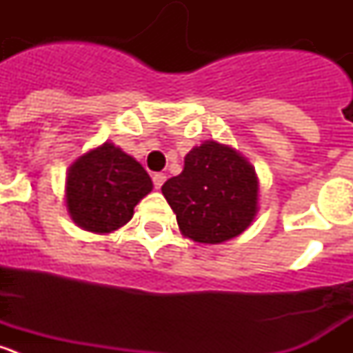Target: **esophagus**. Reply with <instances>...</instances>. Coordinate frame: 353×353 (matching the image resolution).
Here are the masks:
<instances>
[{"label": "esophagus", "mask_w": 353, "mask_h": 353, "mask_svg": "<svg viewBox=\"0 0 353 353\" xmlns=\"http://www.w3.org/2000/svg\"><path fill=\"white\" fill-rule=\"evenodd\" d=\"M152 180H154L155 189H161V187L164 185V182H166V174H164V173H155L154 176H152Z\"/></svg>", "instance_id": "obj_1"}]
</instances>
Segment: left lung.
Returning a JSON list of instances; mask_svg holds the SVG:
<instances>
[{
	"mask_svg": "<svg viewBox=\"0 0 353 353\" xmlns=\"http://www.w3.org/2000/svg\"><path fill=\"white\" fill-rule=\"evenodd\" d=\"M258 176L232 146L205 141L185 155L183 171L162 185L180 232L199 244L244 233L258 212Z\"/></svg>",
	"mask_w": 353,
	"mask_h": 353,
	"instance_id": "left-lung-1",
	"label": "left lung"
}]
</instances>
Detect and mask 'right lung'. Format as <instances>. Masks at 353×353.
<instances>
[{"instance_id":"add662e5","label":"right lung","mask_w":353,"mask_h":353,"mask_svg":"<svg viewBox=\"0 0 353 353\" xmlns=\"http://www.w3.org/2000/svg\"><path fill=\"white\" fill-rule=\"evenodd\" d=\"M152 187V179L136 159L105 141L68 168L67 210L86 232L111 233L132 219L134 207Z\"/></svg>"}]
</instances>
